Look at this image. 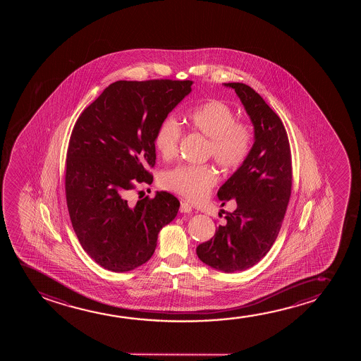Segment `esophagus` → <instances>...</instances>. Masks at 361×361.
I'll list each match as a JSON object with an SVG mask.
<instances>
[{
    "label": "esophagus",
    "mask_w": 361,
    "mask_h": 361,
    "mask_svg": "<svg viewBox=\"0 0 361 361\" xmlns=\"http://www.w3.org/2000/svg\"><path fill=\"white\" fill-rule=\"evenodd\" d=\"M192 211V207H191V204L188 202H181V204H180V212L181 213H190Z\"/></svg>",
    "instance_id": "obj_1"
}]
</instances>
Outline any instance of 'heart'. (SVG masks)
Wrapping results in <instances>:
<instances>
[{"instance_id": "b5f03b06", "label": "heart", "mask_w": 361, "mask_h": 361, "mask_svg": "<svg viewBox=\"0 0 361 361\" xmlns=\"http://www.w3.org/2000/svg\"><path fill=\"white\" fill-rule=\"evenodd\" d=\"M188 126L209 139L208 154L226 170H235L245 163L252 149V130L249 124L237 121L231 106L209 99L186 114ZM183 130L173 116L164 117L154 133V147L160 157L171 159L178 153ZM214 169L208 165H178L165 173V188L193 202L202 201L217 183Z\"/></svg>"}]
</instances>
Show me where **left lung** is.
I'll list each match as a JSON object with an SVG mask.
<instances>
[{
  "instance_id": "left-lung-1",
  "label": "left lung",
  "mask_w": 361,
  "mask_h": 361,
  "mask_svg": "<svg viewBox=\"0 0 361 361\" xmlns=\"http://www.w3.org/2000/svg\"><path fill=\"white\" fill-rule=\"evenodd\" d=\"M254 126V144L245 163L218 190L222 206L237 203L226 223L196 249L201 262L216 270H247L267 255L280 232L291 196V149L281 119L245 84L229 82Z\"/></svg>"
}]
</instances>
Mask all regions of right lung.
<instances>
[{
	"label": "right lung",
	"mask_w": 361,
	"mask_h": 361,
	"mask_svg": "<svg viewBox=\"0 0 361 361\" xmlns=\"http://www.w3.org/2000/svg\"><path fill=\"white\" fill-rule=\"evenodd\" d=\"M192 81H116L85 109L66 154L65 193L71 224L85 252L109 271L148 262L161 228L180 202L166 191L130 206L135 183H153L154 133L190 92Z\"/></svg>",
	"instance_id": "obj_1"
}]
</instances>
